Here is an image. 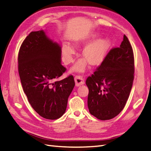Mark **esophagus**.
Wrapping results in <instances>:
<instances>
[{"mask_svg":"<svg viewBox=\"0 0 151 151\" xmlns=\"http://www.w3.org/2000/svg\"><path fill=\"white\" fill-rule=\"evenodd\" d=\"M75 81L76 83V86L78 87L81 85L85 83V81L83 77L80 75H76L75 77Z\"/></svg>","mask_w":151,"mask_h":151,"instance_id":"1","label":"esophagus"}]
</instances>
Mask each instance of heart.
I'll use <instances>...</instances> for the list:
<instances>
[{
  "label": "heart",
  "instance_id": "1",
  "mask_svg": "<svg viewBox=\"0 0 151 151\" xmlns=\"http://www.w3.org/2000/svg\"><path fill=\"white\" fill-rule=\"evenodd\" d=\"M78 45L80 43H76ZM110 41L107 38L100 39L88 45L83 52V56L91 65H96L101 63L105 57L110 47ZM64 60L66 64L73 61L72 55L74 53V49L71 46L64 44L62 48ZM87 63L83 60H80L71 69L72 71L83 72L86 69Z\"/></svg>",
  "mask_w": 151,
  "mask_h": 151
}]
</instances>
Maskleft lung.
Returning <instances> with one entry per match:
<instances>
[{
  "label": "left lung",
  "mask_w": 151,
  "mask_h": 151,
  "mask_svg": "<svg viewBox=\"0 0 151 151\" xmlns=\"http://www.w3.org/2000/svg\"><path fill=\"white\" fill-rule=\"evenodd\" d=\"M134 72L133 48L124 35L120 47L111 49L94 74L86 80L90 114L102 121L119 114L129 98Z\"/></svg>",
  "instance_id": "left-lung-1"
}]
</instances>
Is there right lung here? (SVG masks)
Returning <instances> with one entry per match:
<instances>
[{
  "instance_id": "right-lung-1",
  "label": "right lung",
  "mask_w": 151,
  "mask_h": 151,
  "mask_svg": "<svg viewBox=\"0 0 151 151\" xmlns=\"http://www.w3.org/2000/svg\"><path fill=\"white\" fill-rule=\"evenodd\" d=\"M60 62V46L50 40L43 30L30 32L18 52L23 89L32 109L46 119L62 117L75 87L73 75L54 82L66 70Z\"/></svg>"
}]
</instances>
